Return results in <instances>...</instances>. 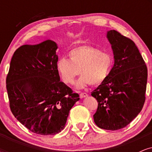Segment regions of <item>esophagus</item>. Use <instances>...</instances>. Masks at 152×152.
Here are the masks:
<instances>
[{"mask_svg":"<svg viewBox=\"0 0 152 152\" xmlns=\"http://www.w3.org/2000/svg\"><path fill=\"white\" fill-rule=\"evenodd\" d=\"M87 96H88V94L86 93H81V94H80V98L81 99L85 98V97H87Z\"/></svg>","mask_w":152,"mask_h":152,"instance_id":"obj_1","label":"esophagus"}]
</instances>
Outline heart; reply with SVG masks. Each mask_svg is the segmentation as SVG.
Listing matches in <instances>:
<instances>
[{
    "mask_svg": "<svg viewBox=\"0 0 152 152\" xmlns=\"http://www.w3.org/2000/svg\"><path fill=\"white\" fill-rule=\"evenodd\" d=\"M70 60L60 58L56 69L63 82L74 83L81 73L82 76L76 83L77 88H83L88 84L99 86L109 76L113 66V58L107 52L101 51L91 46H81L70 50Z\"/></svg>",
    "mask_w": 152,
    "mask_h": 152,
    "instance_id": "obj_1",
    "label": "heart"
}]
</instances>
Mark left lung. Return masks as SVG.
<instances>
[{
    "label": "left lung",
    "instance_id": "8db88e82",
    "mask_svg": "<svg viewBox=\"0 0 152 152\" xmlns=\"http://www.w3.org/2000/svg\"><path fill=\"white\" fill-rule=\"evenodd\" d=\"M114 64L109 76L91 92L98 102L94 120L99 128L115 131L137 116L145 102L147 68L134 41L116 31H107Z\"/></svg>",
    "mask_w": 152,
    "mask_h": 152
}]
</instances>
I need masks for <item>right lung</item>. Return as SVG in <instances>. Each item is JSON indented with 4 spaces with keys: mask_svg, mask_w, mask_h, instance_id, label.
Masks as SVG:
<instances>
[{
    "mask_svg": "<svg viewBox=\"0 0 152 152\" xmlns=\"http://www.w3.org/2000/svg\"><path fill=\"white\" fill-rule=\"evenodd\" d=\"M58 46L46 40L15 51L6 78L10 108L23 126L40 135L61 132L78 94L60 81Z\"/></svg>",
    "mask_w": 152,
    "mask_h": 152,
    "instance_id": "obj_1",
    "label": "right lung"
}]
</instances>
